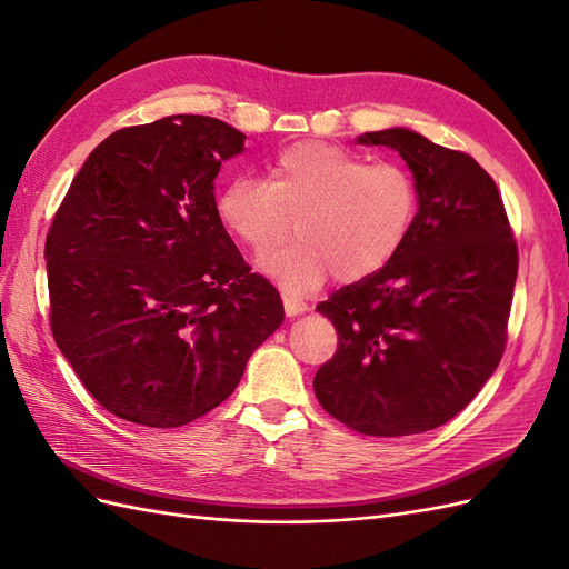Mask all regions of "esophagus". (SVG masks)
Listing matches in <instances>:
<instances>
[{"label":"esophagus","mask_w":569,"mask_h":569,"mask_svg":"<svg viewBox=\"0 0 569 569\" xmlns=\"http://www.w3.org/2000/svg\"><path fill=\"white\" fill-rule=\"evenodd\" d=\"M282 301H284V313L291 318V316H299V313H303V311H308V303H303L301 299H297V297H289V295H284L282 297Z\"/></svg>","instance_id":"esophagus-1"}]
</instances>
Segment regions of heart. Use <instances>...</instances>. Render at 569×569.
Segmentation results:
<instances>
[{
  "mask_svg": "<svg viewBox=\"0 0 569 569\" xmlns=\"http://www.w3.org/2000/svg\"><path fill=\"white\" fill-rule=\"evenodd\" d=\"M418 209L420 187L406 166L313 140L282 149L266 182L237 176L216 197L220 226L258 258L297 232L299 244L261 263L291 291L316 289L330 272L337 282L380 272L406 244Z\"/></svg>",
  "mask_w": 569,
  "mask_h": 569,
  "instance_id": "heart-1",
  "label": "heart"
}]
</instances>
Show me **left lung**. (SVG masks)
Masks as SVG:
<instances>
[{"mask_svg": "<svg viewBox=\"0 0 569 569\" xmlns=\"http://www.w3.org/2000/svg\"><path fill=\"white\" fill-rule=\"evenodd\" d=\"M358 142L401 153L420 209L380 272L318 303L339 341L313 389L360 435H420L456 418L501 363L518 244L493 178L470 153L406 128Z\"/></svg>", "mask_w": 569, "mask_h": 569, "instance_id": "left-lung-1", "label": "left lung"}]
</instances>
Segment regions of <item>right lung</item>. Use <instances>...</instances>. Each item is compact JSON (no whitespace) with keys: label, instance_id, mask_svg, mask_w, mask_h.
I'll return each mask as SVG.
<instances>
[{"label":"right lung","instance_id":"1","mask_svg":"<svg viewBox=\"0 0 569 569\" xmlns=\"http://www.w3.org/2000/svg\"><path fill=\"white\" fill-rule=\"evenodd\" d=\"M244 140L189 113L116 130L51 220V335L97 403L128 422L206 416L284 320L280 291L216 213L213 180Z\"/></svg>","mask_w":569,"mask_h":569}]
</instances>
